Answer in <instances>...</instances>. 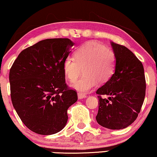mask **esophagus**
Returning <instances> with one entry per match:
<instances>
[{
	"label": "esophagus",
	"instance_id": "34e87169",
	"mask_svg": "<svg viewBox=\"0 0 157 157\" xmlns=\"http://www.w3.org/2000/svg\"><path fill=\"white\" fill-rule=\"evenodd\" d=\"M78 99L85 98H86V95L82 94V93H78Z\"/></svg>",
	"mask_w": 157,
	"mask_h": 157
}]
</instances>
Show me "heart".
<instances>
[{"mask_svg":"<svg viewBox=\"0 0 157 157\" xmlns=\"http://www.w3.org/2000/svg\"><path fill=\"white\" fill-rule=\"evenodd\" d=\"M74 57H67L63 61V71L67 80L74 83L82 69L83 76L73 87L83 94L90 91L98 81L106 83L115 72V52L99 43L90 42L83 44L74 52Z\"/></svg>","mask_w":157,"mask_h":157,"instance_id":"b5f03b06","label":"heart"}]
</instances>
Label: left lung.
<instances>
[{"label": "left lung", "mask_w": 157, "mask_h": 157, "mask_svg": "<svg viewBox=\"0 0 157 157\" xmlns=\"http://www.w3.org/2000/svg\"><path fill=\"white\" fill-rule=\"evenodd\" d=\"M116 56L115 73L96 90L98 95V123L111 129L125 128L137 119L146 92L142 62L123 45L111 43ZM110 96L108 99L101 95Z\"/></svg>", "instance_id": "obj_1"}]
</instances>
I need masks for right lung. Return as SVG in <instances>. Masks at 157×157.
Wrapping results in <instances>:
<instances>
[{"label":"right lung","instance_id":"right-lung-1","mask_svg":"<svg viewBox=\"0 0 157 157\" xmlns=\"http://www.w3.org/2000/svg\"><path fill=\"white\" fill-rule=\"evenodd\" d=\"M74 43L68 38L47 39L20 52L10 69L13 105L27 128L43 135L62 130L67 110L78 100L65 82L63 63Z\"/></svg>","mask_w":157,"mask_h":157}]
</instances>
